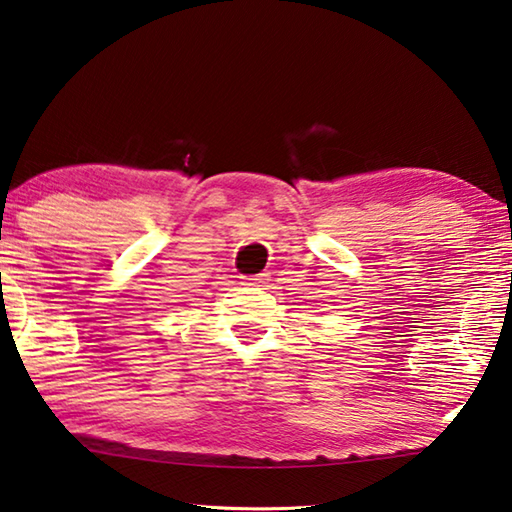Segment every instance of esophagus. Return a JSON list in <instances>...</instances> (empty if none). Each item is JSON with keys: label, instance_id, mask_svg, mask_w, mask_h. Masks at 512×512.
Listing matches in <instances>:
<instances>
[{"label": "esophagus", "instance_id": "esophagus-1", "mask_svg": "<svg viewBox=\"0 0 512 512\" xmlns=\"http://www.w3.org/2000/svg\"><path fill=\"white\" fill-rule=\"evenodd\" d=\"M266 282V273H259V275H253V277H246V284L248 286H262Z\"/></svg>", "mask_w": 512, "mask_h": 512}]
</instances>
